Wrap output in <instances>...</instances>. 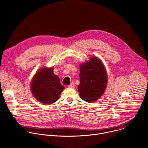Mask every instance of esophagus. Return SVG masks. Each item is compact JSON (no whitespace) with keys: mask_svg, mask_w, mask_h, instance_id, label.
I'll return each mask as SVG.
<instances>
[{"mask_svg":"<svg viewBox=\"0 0 148 148\" xmlns=\"http://www.w3.org/2000/svg\"><path fill=\"white\" fill-rule=\"evenodd\" d=\"M69 87L71 88H74L75 87V84L74 83H71L70 85L69 86Z\"/></svg>","mask_w":148,"mask_h":148,"instance_id":"34e87169","label":"esophagus"}]
</instances>
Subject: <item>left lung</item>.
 <instances>
[{"instance_id":"8db88e82","label":"left lung","mask_w":148,"mask_h":148,"mask_svg":"<svg viewBox=\"0 0 148 148\" xmlns=\"http://www.w3.org/2000/svg\"><path fill=\"white\" fill-rule=\"evenodd\" d=\"M79 95L82 99L88 102L98 100L106 89L108 77L101 60L92 56L86 62L79 65Z\"/></svg>"}]
</instances>
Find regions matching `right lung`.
Instances as JSON below:
<instances>
[{
  "mask_svg": "<svg viewBox=\"0 0 148 148\" xmlns=\"http://www.w3.org/2000/svg\"><path fill=\"white\" fill-rule=\"evenodd\" d=\"M64 89L59 77L53 73V67H45L39 69L30 84V90L34 97L45 105L56 102Z\"/></svg>",
  "mask_w": 148,
  "mask_h": 148,
  "instance_id": "1",
  "label": "right lung"
}]
</instances>
